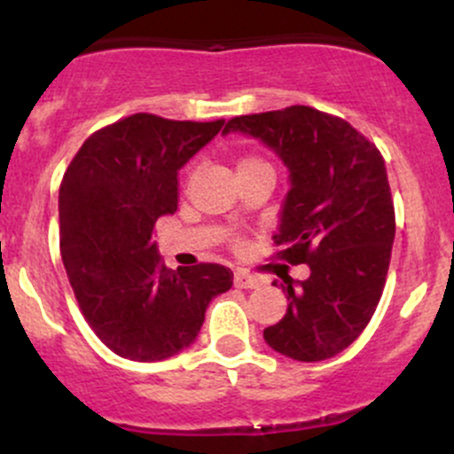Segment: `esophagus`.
Here are the masks:
<instances>
[{"mask_svg":"<svg viewBox=\"0 0 454 454\" xmlns=\"http://www.w3.org/2000/svg\"><path fill=\"white\" fill-rule=\"evenodd\" d=\"M260 284H262V281L254 278V275L245 273V270H237V273H234V286H237V288H258Z\"/></svg>","mask_w":454,"mask_h":454,"instance_id":"1","label":"esophagus"}]
</instances>
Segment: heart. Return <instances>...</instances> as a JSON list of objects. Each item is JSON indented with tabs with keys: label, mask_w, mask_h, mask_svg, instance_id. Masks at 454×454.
Returning <instances> with one entry per match:
<instances>
[{
	"label": "heart",
	"mask_w": 454,
	"mask_h": 454,
	"mask_svg": "<svg viewBox=\"0 0 454 454\" xmlns=\"http://www.w3.org/2000/svg\"><path fill=\"white\" fill-rule=\"evenodd\" d=\"M258 164H264V161L258 158H245V160H241V164H239V170L249 168V166H258Z\"/></svg>",
	"instance_id": "1"
}]
</instances>
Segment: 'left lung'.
<instances>
[{"instance_id":"obj_1","label":"left lung","mask_w":454,"mask_h":454,"mask_svg":"<svg viewBox=\"0 0 454 454\" xmlns=\"http://www.w3.org/2000/svg\"><path fill=\"white\" fill-rule=\"evenodd\" d=\"M231 132L258 138L288 168L273 241L281 258L309 267L305 281H273L290 303L264 341L294 361L335 356L369 325L387 281L395 209L382 155L350 123L309 106L234 117Z\"/></svg>"}]
</instances>
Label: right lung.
I'll return each mask as SVG.
<instances>
[{"instance_id": "add662e5", "label": "right lung", "mask_w": 454, "mask_h": 454, "mask_svg": "<svg viewBox=\"0 0 454 454\" xmlns=\"http://www.w3.org/2000/svg\"><path fill=\"white\" fill-rule=\"evenodd\" d=\"M220 121H170L137 113L98 129L59 187L61 260L82 316L106 348L138 363L164 361L196 341L207 307L232 270L161 264L160 217L179 202V170L211 143Z\"/></svg>"}]
</instances>
